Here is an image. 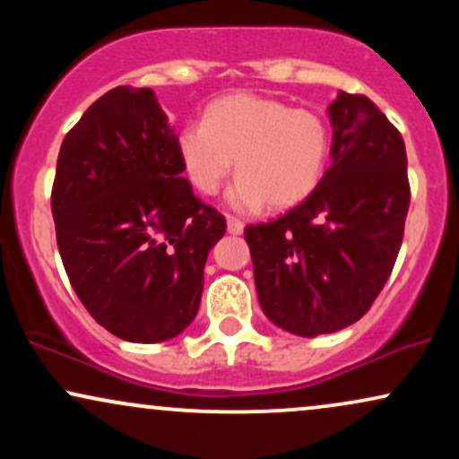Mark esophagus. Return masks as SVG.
Instances as JSON below:
<instances>
[{
  "label": "esophagus",
  "mask_w": 459,
  "mask_h": 459,
  "mask_svg": "<svg viewBox=\"0 0 459 459\" xmlns=\"http://www.w3.org/2000/svg\"><path fill=\"white\" fill-rule=\"evenodd\" d=\"M226 230H229L230 235H241L244 233V222L237 218H226Z\"/></svg>",
  "instance_id": "1"
}]
</instances>
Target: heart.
Returning a JSON list of instances; mask_svg holds the SVG:
<instances>
[{
  "label": "heart",
  "instance_id": "heart-1",
  "mask_svg": "<svg viewBox=\"0 0 459 459\" xmlns=\"http://www.w3.org/2000/svg\"><path fill=\"white\" fill-rule=\"evenodd\" d=\"M328 149V127L317 114L250 92L215 99L203 123L178 134V155L198 192H218L235 163L239 177L229 200L241 212L302 203L324 175Z\"/></svg>",
  "mask_w": 459,
  "mask_h": 459
}]
</instances>
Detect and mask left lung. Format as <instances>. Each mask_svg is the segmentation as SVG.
Segmentation results:
<instances>
[{
    "label": "left lung",
    "mask_w": 459,
    "mask_h": 459,
    "mask_svg": "<svg viewBox=\"0 0 459 459\" xmlns=\"http://www.w3.org/2000/svg\"><path fill=\"white\" fill-rule=\"evenodd\" d=\"M328 116L332 163L317 187L282 218L244 230L263 313L308 339L371 308L410 207L403 138L376 103L341 91Z\"/></svg>",
    "instance_id": "left-lung-1"
}]
</instances>
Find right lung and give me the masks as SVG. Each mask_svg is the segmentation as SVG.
Instances as JSON below:
<instances>
[{
    "label": "right lung",
    "instance_id": "add662e5",
    "mask_svg": "<svg viewBox=\"0 0 459 459\" xmlns=\"http://www.w3.org/2000/svg\"><path fill=\"white\" fill-rule=\"evenodd\" d=\"M151 88L105 92L66 134L51 212L77 298L105 330L161 343L192 324L224 215L194 196Z\"/></svg>",
    "mask_w": 459,
    "mask_h": 459
}]
</instances>
